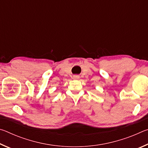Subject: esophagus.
<instances>
[{
    "label": "esophagus",
    "instance_id": "obj_1",
    "mask_svg": "<svg viewBox=\"0 0 148 148\" xmlns=\"http://www.w3.org/2000/svg\"><path fill=\"white\" fill-rule=\"evenodd\" d=\"M79 77V76H77V75H74V76H73V78L74 79H78Z\"/></svg>",
    "mask_w": 148,
    "mask_h": 148
}]
</instances>
